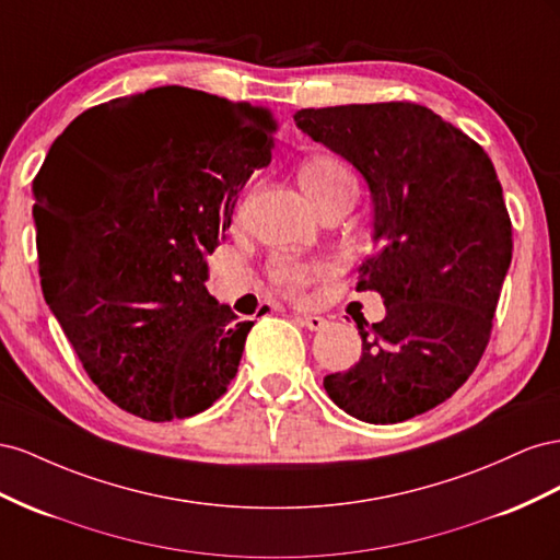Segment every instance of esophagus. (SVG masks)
Segmentation results:
<instances>
[{"mask_svg":"<svg viewBox=\"0 0 560 560\" xmlns=\"http://www.w3.org/2000/svg\"><path fill=\"white\" fill-rule=\"evenodd\" d=\"M300 322L305 324L310 330H322V328L328 324L324 316H316V314H302Z\"/></svg>","mask_w":560,"mask_h":560,"instance_id":"esophagus-1","label":"esophagus"}]
</instances>
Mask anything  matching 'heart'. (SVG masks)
Segmentation results:
<instances>
[{
    "mask_svg": "<svg viewBox=\"0 0 560 560\" xmlns=\"http://www.w3.org/2000/svg\"><path fill=\"white\" fill-rule=\"evenodd\" d=\"M298 178L302 189L307 191V197L314 201V206L322 211L330 199L340 195H357L359 183L354 173L340 159L330 154H314L307 162H302ZM330 275V267L318 260H300L293 255H275L267 265V277L275 289H279L283 295L298 298L305 293L310 285L318 279Z\"/></svg>",
    "mask_w": 560,
    "mask_h": 560,
    "instance_id": "obj_1",
    "label": "heart"
}]
</instances>
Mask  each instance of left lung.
Here are the masks:
<instances>
[{
    "instance_id": "1",
    "label": "left lung",
    "mask_w": 560,
    "mask_h": 560,
    "mask_svg": "<svg viewBox=\"0 0 560 560\" xmlns=\"http://www.w3.org/2000/svg\"><path fill=\"white\" fill-rule=\"evenodd\" d=\"M295 124L369 183L377 248L357 289L387 307L373 326L357 322L361 359L324 387L357 420H410L465 385L488 347L514 248L498 173L424 105L307 107Z\"/></svg>"
}]
</instances>
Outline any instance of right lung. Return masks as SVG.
Returning a JSON list of instances; mask_svg holds the SVG:
<instances>
[{"label": "right lung", "mask_w": 560, "mask_h": 560, "mask_svg": "<svg viewBox=\"0 0 560 560\" xmlns=\"http://www.w3.org/2000/svg\"><path fill=\"white\" fill-rule=\"evenodd\" d=\"M277 129L269 107L162 86L91 107L51 145L35 178L42 285L121 410L183 420L228 392L253 322L206 291V258Z\"/></svg>", "instance_id": "right-lung-1"}]
</instances>
